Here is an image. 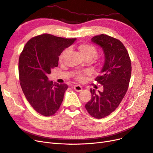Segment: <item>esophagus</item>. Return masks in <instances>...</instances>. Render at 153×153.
I'll return each instance as SVG.
<instances>
[{"mask_svg": "<svg viewBox=\"0 0 153 153\" xmlns=\"http://www.w3.org/2000/svg\"><path fill=\"white\" fill-rule=\"evenodd\" d=\"M73 88H74V90L77 91V92H81L82 91V87L80 85H76L73 86Z\"/></svg>", "mask_w": 153, "mask_h": 153, "instance_id": "esophagus-1", "label": "esophagus"}]
</instances>
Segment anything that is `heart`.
Segmentation results:
<instances>
[{"label":"heart","mask_w":153,"mask_h":153,"mask_svg":"<svg viewBox=\"0 0 153 153\" xmlns=\"http://www.w3.org/2000/svg\"><path fill=\"white\" fill-rule=\"evenodd\" d=\"M78 49L84 59H88L91 60L97 55V51L96 47L92 44H81L78 45ZM69 52H70L69 49H65L61 52L59 58V60L60 62L62 61L66 58V57L67 56L68 54L69 53ZM96 63L97 65H99V61H96ZM91 74V71L87 70L83 73H79V74L77 75V78L78 80L82 81L84 80V78H85V76L89 75Z\"/></svg>","instance_id":"heart-1"}]
</instances>
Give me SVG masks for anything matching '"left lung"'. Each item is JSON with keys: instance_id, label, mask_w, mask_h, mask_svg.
I'll return each mask as SVG.
<instances>
[{"instance_id": "left-lung-1", "label": "left lung", "mask_w": 153, "mask_h": 153, "mask_svg": "<svg viewBox=\"0 0 153 153\" xmlns=\"http://www.w3.org/2000/svg\"><path fill=\"white\" fill-rule=\"evenodd\" d=\"M91 41L101 47L104 54L101 75L96 78L103 91L96 93L91 88L92 97L85 106L92 117L99 119L113 112L122 101L128 90L131 65L128 52L119 40L101 34Z\"/></svg>"}]
</instances>
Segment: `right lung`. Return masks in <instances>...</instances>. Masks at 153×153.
Returning a JSON list of instances; mask_svg holds the SVG:
<instances>
[{
    "mask_svg": "<svg viewBox=\"0 0 153 153\" xmlns=\"http://www.w3.org/2000/svg\"><path fill=\"white\" fill-rule=\"evenodd\" d=\"M75 40L42 34L31 39L19 56L21 87L31 106L42 115H53L63 101L68 85L53 83L47 75L58 66L61 52Z\"/></svg>",
    "mask_w": 153,
    "mask_h": 153,
    "instance_id": "1",
    "label": "right lung"
}]
</instances>
